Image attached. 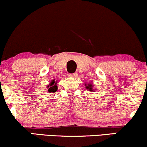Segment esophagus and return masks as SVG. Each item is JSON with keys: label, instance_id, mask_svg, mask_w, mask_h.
I'll return each instance as SVG.
<instances>
[{"label": "esophagus", "instance_id": "obj_1", "mask_svg": "<svg viewBox=\"0 0 147 147\" xmlns=\"http://www.w3.org/2000/svg\"><path fill=\"white\" fill-rule=\"evenodd\" d=\"M76 76H77L76 74H70V77L72 78H76Z\"/></svg>", "mask_w": 147, "mask_h": 147}]
</instances>
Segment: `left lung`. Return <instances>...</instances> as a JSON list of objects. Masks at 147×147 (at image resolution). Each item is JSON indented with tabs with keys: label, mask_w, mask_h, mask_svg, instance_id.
<instances>
[{
	"label": "left lung",
	"mask_w": 147,
	"mask_h": 147,
	"mask_svg": "<svg viewBox=\"0 0 147 147\" xmlns=\"http://www.w3.org/2000/svg\"><path fill=\"white\" fill-rule=\"evenodd\" d=\"M84 86H85V88H86V89H87L89 90L90 92H95V88H94V84L93 83H86L85 82L84 84Z\"/></svg>",
	"instance_id": "left-lung-1"
}]
</instances>
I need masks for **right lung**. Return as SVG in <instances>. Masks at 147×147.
I'll return each instance as SVG.
<instances>
[{
  "label": "right lung",
  "instance_id": "right-lung-1",
  "mask_svg": "<svg viewBox=\"0 0 147 147\" xmlns=\"http://www.w3.org/2000/svg\"><path fill=\"white\" fill-rule=\"evenodd\" d=\"M57 83H58V80L55 81V79L51 80V82H50V84L46 86V88L47 90H48V93H55V92H57V90H58Z\"/></svg>",
  "mask_w": 147,
  "mask_h": 147
}]
</instances>
